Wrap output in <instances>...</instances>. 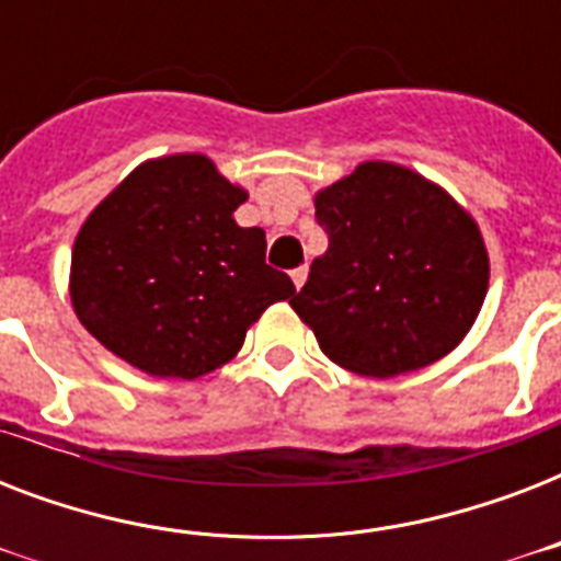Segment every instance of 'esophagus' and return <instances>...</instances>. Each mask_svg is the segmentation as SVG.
Returning a JSON list of instances; mask_svg holds the SVG:
<instances>
[{"label":"esophagus","instance_id":"34e87169","mask_svg":"<svg viewBox=\"0 0 561 561\" xmlns=\"http://www.w3.org/2000/svg\"><path fill=\"white\" fill-rule=\"evenodd\" d=\"M290 279H294V285H297V290L306 285L308 279V267H297V271H290Z\"/></svg>","mask_w":561,"mask_h":561}]
</instances>
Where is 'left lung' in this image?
Returning <instances> with one entry per match:
<instances>
[{"label":"left lung","instance_id":"8db88e82","mask_svg":"<svg viewBox=\"0 0 561 561\" xmlns=\"http://www.w3.org/2000/svg\"><path fill=\"white\" fill-rule=\"evenodd\" d=\"M314 206L329 250L290 306L334 364L392 378L466 337L486 299L489 255L451 194L396 162H360Z\"/></svg>","mask_w":561,"mask_h":561}]
</instances>
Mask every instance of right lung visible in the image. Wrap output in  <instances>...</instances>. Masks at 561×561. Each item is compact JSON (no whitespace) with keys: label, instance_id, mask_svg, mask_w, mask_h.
Instances as JSON below:
<instances>
[{"label":"right lung","instance_id":"obj_1","mask_svg":"<svg viewBox=\"0 0 561 561\" xmlns=\"http://www.w3.org/2000/svg\"><path fill=\"white\" fill-rule=\"evenodd\" d=\"M244 188L203 153L130 171L83 220L69 294L83 329L157 378H201L236 358L264 308L297 294L264 262V229L238 227Z\"/></svg>","mask_w":561,"mask_h":561}]
</instances>
